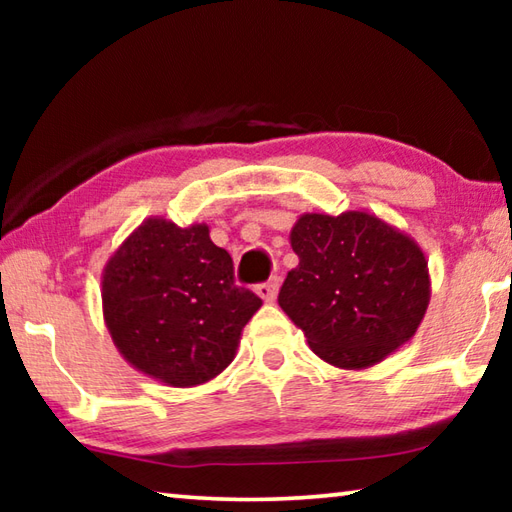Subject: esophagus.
Listing matches in <instances>:
<instances>
[{
    "mask_svg": "<svg viewBox=\"0 0 512 512\" xmlns=\"http://www.w3.org/2000/svg\"><path fill=\"white\" fill-rule=\"evenodd\" d=\"M277 291H280V280L277 277H271V280L259 284L257 287V296L262 298L264 302H273L277 298Z\"/></svg>",
    "mask_w": 512,
    "mask_h": 512,
    "instance_id": "obj_1",
    "label": "esophagus"
}]
</instances>
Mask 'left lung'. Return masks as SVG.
<instances>
[{"instance_id": "obj_1", "label": "left lung", "mask_w": 512, "mask_h": 512, "mask_svg": "<svg viewBox=\"0 0 512 512\" xmlns=\"http://www.w3.org/2000/svg\"><path fill=\"white\" fill-rule=\"evenodd\" d=\"M300 264L277 302L329 366L363 370L418 332L431 298L418 241L366 210L307 212L291 228Z\"/></svg>"}]
</instances>
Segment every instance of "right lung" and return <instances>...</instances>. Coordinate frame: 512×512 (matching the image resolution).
I'll use <instances>...</instances> for the list:
<instances>
[{
    "label": "right lung",
    "instance_id": "obj_1",
    "mask_svg": "<svg viewBox=\"0 0 512 512\" xmlns=\"http://www.w3.org/2000/svg\"><path fill=\"white\" fill-rule=\"evenodd\" d=\"M103 320L135 370L192 388L230 366L241 329L262 307L232 280V257L210 228L149 216L110 255L101 275Z\"/></svg>",
    "mask_w": 512,
    "mask_h": 512
}]
</instances>
